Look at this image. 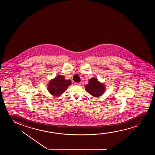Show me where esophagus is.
I'll return each instance as SVG.
<instances>
[{
    "mask_svg": "<svg viewBox=\"0 0 155 155\" xmlns=\"http://www.w3.org/2000/svg\"><path fill=\"white\" fill-rule=\"evenodd\" d=\"M81 83H74V85H78V86H79V85H81Z\"/></svg>",
    "mask_w": 155,
    "mask_h": 155,
    "instance_id": "esophagus-1",
    "label": "esophagus"
}]
</instances>
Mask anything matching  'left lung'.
<instances>
[{
  "label": "left lung",
  "instance_id": "1",
  "mask_svg": "<svg viewBox=\"0 0 155 155\" xmlns=\"http://www.w3.org/2000/svg\"><path fill=\"white\" fill-rule=\"evenodd\" d=\"M85 90L94 97H99L105 91L106 87L104 83H101L97 78L93 77L88 81V84L85 85Z\"/></svg>",
  "mask_w": 155,
  "mask_h": 155
}]
</instances>
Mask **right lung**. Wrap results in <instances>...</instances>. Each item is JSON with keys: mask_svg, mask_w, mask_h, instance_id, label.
<instances>
[{"mask_svg": "<svg viewBox=\"0 0 155 155\" xmlns=\"http://www.w3.org/2000/svg\"><path fill=\"white\" fill-rule=\"evenodd\" d=\"M71 84L70 79L66 80L64 77L58 75L54 78L51 79L48 84L49 93L54 96L59 97L67 91L68 86Z\"/></svg>", "mask_w": 155, "mask_h": 155, "instance_id": "1", "label": "right lung"}]
</instances>
